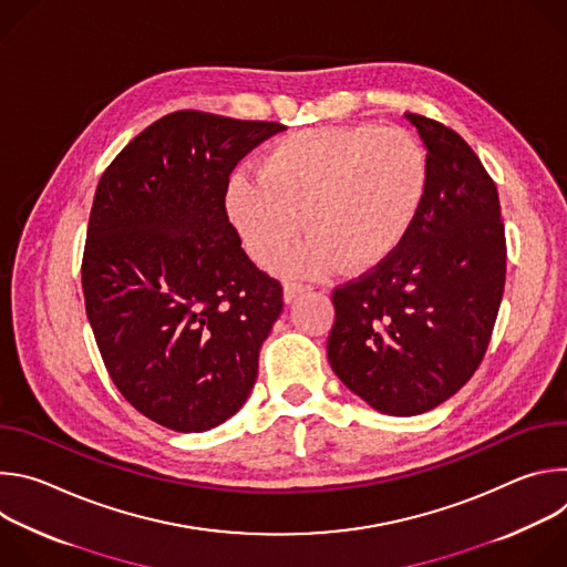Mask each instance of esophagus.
I'll list each match as a JSON object with an SVG mask.
<instances>
[{
    "label": "esophagus",
    "mask_w": 567,
    "mask_h": 567,
    "mask_svg": "<svg viewBox=\"0 0 567 567\" xmlns=\"http://www.w3.org/2000/svg\"><path fill=\"white\" fill-rule=\"evenodd\" d=\"M309 289V285H302V282H293V280H289V282H285V291H282V296H285V302H291V300H296L302 291H307Z\"/></svg>",
    "instance_id": "esophagus-1"
}]
</instances>
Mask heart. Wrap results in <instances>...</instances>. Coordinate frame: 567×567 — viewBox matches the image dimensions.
Listing matches in <instances>:
<instances>
[{"instance_id": "heart-1", "label": "heart", "mask_w": 567, "mask_h": 567, "mask_svg": "<svg viewBox=\"0 0 567 567\" xmlns=\"http://www.w3.org/2000/svg\"><path fill=\"white\" fill-rule=\"evenodd\" d=\"M256 175L228 182L226 208L258 262L280 258L305 224L311 239L287 258L289 271H370L420 217L429 154L403 127H311L278 141Z\"/></svg>"}]
</instances>
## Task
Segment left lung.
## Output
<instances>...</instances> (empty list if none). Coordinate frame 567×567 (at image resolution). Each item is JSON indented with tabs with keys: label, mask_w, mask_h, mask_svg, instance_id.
<instances>
[{
	"label": "left lung",
	"mask_w": 567,
	"mask_h": 567,
	"mask_svg": "<svg viewBox=\"0 0 567 567\" xmlns=\"http://www.w3.org/2000/svg\"><path fill=\"white\" fill-rule=\"evenodd\" d=\"M429 154V190L403 245L332 293L328 357L379 413L433 411L477 370L505 291L507 241L498 190L468 143L406 114Z\"/></svg>",
	"instance_id": "1"
}]
</instances>
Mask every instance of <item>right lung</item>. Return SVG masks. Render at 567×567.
<instances>
[{
	"label": "right lung",
	"mask_w": 567,
	"mask_h": 567,
	"mask_svg": "<svg viewBox=\"0 0 567 567\" xmlns=\"http://www.w3.org/2000/svg\"><path fill=\"white\" fill-rule=\"evenodd\" d=\"M282 130L173 112L99 182L80 269L87 318L114 385L171 431L215 429L256 383L282 285L241 249L226 190L237 161Z\"/></svg>",
	"instance_id": "add662e5"
}]
</instances>
